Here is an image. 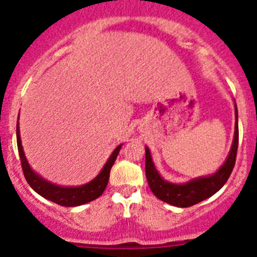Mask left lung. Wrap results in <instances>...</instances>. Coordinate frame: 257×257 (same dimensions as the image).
<instances>
[{"instance_id":"left-lung-1","label":"left lung","mask_w":257,"mask_h":257,"mask_svg":"<svg viewBox=\"0 0 257 257\" xmlns=\"http://www.w3.org/2000/svg\"><path fill=\"white\" fill-rule=\"evenodd\" d=\"M235 113H236V123H235V137L231 150H230V154L224 165L211 177L194 179V180L186 184H181V185L168 183V181L163 180L162 177L158 174L157 169L153 164L149 149L145 148V175H147L150 190L158 199L170 204V205L188 208V206H193L210 198L224 186L235 167L237 147H239V124H237L236 104H235Z\"/></svg>"}]
</instances>
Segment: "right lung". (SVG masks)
<instances>
[{
	"label": "right lung",
	"mask_w": 257,
	"mask_h": 257,
	"mask_svg": "<svg viewBox=\"0 0 257 257\" xmlns=\"http://www.w3.org/2000/svg\"><path fill=\"white\" fill-rule=\"evenodd\" d=\"M17 148L18 154H20L21 165H22L23 175H25L26 180L30 184L31 188L40 194L43 198L48 199V200L53 201V203L58 204L61 206H78L82 204L89 203V201L95 200L99 198L103 194V191L107 188L108 180H109V173L112 169L114 162H115L116 157L119 154L121 145L116 147L114 149L113 154L108 159L107 164L102 169L97 178L93 179L90 183L85 184V185L77 186V188H61V186L53 185V184L48 183V181L43 180L42 178L38 177L36 173L32 172V169L28 165L27 160H26L25 153H23L22 144H21V137H20V129H18V121H17Z\"/></svg>",
	"instance_id": "obj_1"
}]
</instances>
